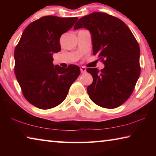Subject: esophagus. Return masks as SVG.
<instances>
[{
    "label": "esophagus",
    "mask_w": 156,
    "mask_h": 156,
    "mask_svg": "<svg viewBox=\"0 0 156 156\" xmlns=\"http://www.w3.org/2000/svg\"><path fill=\"white\" fill-rule=\"evenodd\" d=\"M80 72H81V73H84V72H86V68L84 67H80Z\"/></svg>",
    "instance_id": "1"
}]
</instances>
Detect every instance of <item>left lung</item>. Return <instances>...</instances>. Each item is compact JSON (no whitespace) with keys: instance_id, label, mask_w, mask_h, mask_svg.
<instances>
[{"instance_id":"1","label":"left lung","mask_w":156,"mask_h":156,"mask_svg":"<svg viewBox=\"0 0 156 156\" xmlns=\"http://www.w3.org/2000/svg\"><path fill=\"white\" fill-rule=\"evenodd\" d=\"M83 27L91 34L93 54L105 65L100 71L87 69L93 77L87 87L89 96L100 107L114 109L130 97L140 74L138 43L123 21L106 13L82 17L74 30Z\"/></svg>"}]
</instances>
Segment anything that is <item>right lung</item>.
I'll list each match as a JSON object with an SVG mask.
<instances>
[{
	"label": "right lung",
	"instance_id": "right-lung-1",
	"mask_svg": "<svg viewBox=\"0 0 156 156\" xmlns=\"http://www.w3.org/2000/svg\"><path fill=\"white\" fill-rule=\"evenodd\" d=\"M77 20V17H41L25 28L16 47V77L25 99L37 108L49 109L60 105L80 75L78 66H54L52 56L61 49L60 36Z\"/></svg>",
	"mask_w": 156,
	"mask_h": 156
}]
</instances>
